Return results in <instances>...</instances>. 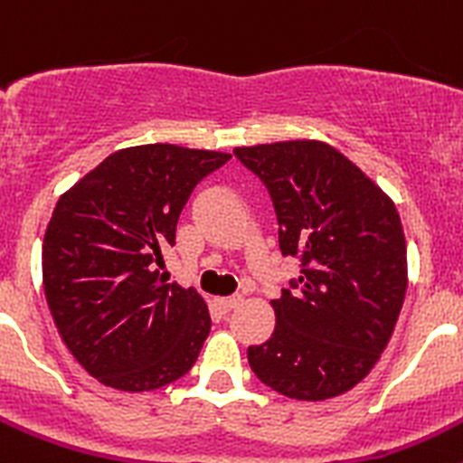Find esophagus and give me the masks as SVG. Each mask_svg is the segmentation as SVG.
<instances>
[{"label": "esophagus", "instance_id": "obj_1", "mask_svg": "<svg viewBox=\"0 0 463 463\" xmlns=\"http://www.w3.org/2000/svg\"><path fill=\"white\" fill-rule=\"evenodd\" d=\"M241 301H243V297H241V294H232V297L218 298V304L222 310H234L236 306H241Z\"/></svg>", "mask_w": 463, "mask_h": 463}]
</instances>
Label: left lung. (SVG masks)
<instances>
[{
  "label": "left lung",
  "mask_w": 463,
  "mask_h": 463,
  "mask_svg": "<svg viewBox=\"0 0 463 463\" xmlns=\"http://www.w3.org/2000/svg\"><path fill=\"white\" fill-rule=\"evenodd\" d=\"M234 155L271 194L280 252L301 261V276L271 301V338L248 347L250 369L289 399L345 394L380 359L406 297L394 202L329 143H261Z\"/></svg>",
  "instance_id": "8db88e82"
}]
</instances>
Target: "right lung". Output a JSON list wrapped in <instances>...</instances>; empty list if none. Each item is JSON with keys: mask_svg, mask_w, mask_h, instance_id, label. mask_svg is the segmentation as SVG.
<instances>
[{"mask_svg": "<svg viewBox=\"0 0 463 463\" xmlns=\"http://www.w3.org/2000/svg\"><path fill=\"white\" fill-rule=\"evenodd\" d=\"M229 157L134 146L60 196L43 239V289L64 345L99 383L150 392L194 366L211 331L206 301L156 267L192 190Z\"/></svg>", "mask_w": 463, "mask_h": 463, "instance_id": "obj_1", "label": "right lung"}]
</instances>
